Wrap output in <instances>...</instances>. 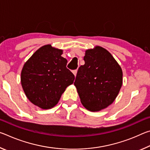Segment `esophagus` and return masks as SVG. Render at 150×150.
<instances>
[{
  "label": "esophagus",
  "instance_id": "esophagus-1",
  "mask_svg": "<svg viewBox=\"0 0 150 150\" xmlns=\"http://www.w3.org/2000/svg\"><path fill=\"white\" fill-rule=\"evenodd\" d=\"M77 69L73 71V74H74L75 76L77 75Z\"/></svg>",
  "mask_w": 150,
  "mask_h": 150
}]
</instances>
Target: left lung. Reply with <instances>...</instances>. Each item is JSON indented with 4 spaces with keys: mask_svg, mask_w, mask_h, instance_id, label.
<instances>
[{
    "mask_svg": "<svg viewBox=\"0 0 150 150\" xmlns=\"http://www.w3.org/2000/svg\"><path fill=\"white\" fill-rule=\"evenodd\" d=\"M85 65L80 66L74 85L81 102L95 112L107 107L115 100L122 85L121 67L107 50L97 46L86 51Z\"/></svg>",
    "mask_w": 150,
    "mask_h": 150,
    "instance_id": "obj_1",
    "label": "left lung"
}]
</instances>
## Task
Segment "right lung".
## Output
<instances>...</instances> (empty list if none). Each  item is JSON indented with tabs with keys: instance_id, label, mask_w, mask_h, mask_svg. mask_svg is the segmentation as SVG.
I'll list each match as a JSON object with an SVG mask.
<instances>
[{
	"instance_id": "add662e5",
	"label": "right lung",
	"mask_w": 150,
	"mask_h": 150,
	"mask_svg": "<svg viewBox=\"0 0 150 150\" xmlns=\"http://www.w3.org/2000/svg\"><path fill=\"white\" fill-rule=\"evenodd\" d=\"M62 50L44 45L38 50L25 63L21 73V83L27 98L43 109L54 107L75 75L61 56Z\"/></svg>"
}]
</instances>
